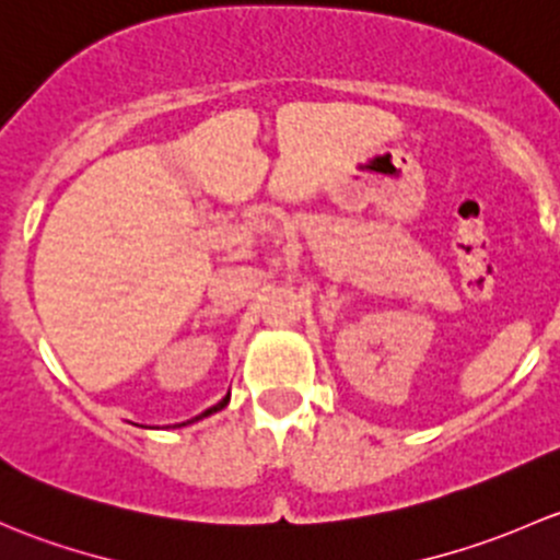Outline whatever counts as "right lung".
<instances>
[{
  "instance_id": "1",
  "label": "right lung",
  "mask_w": 560,
  "mask_h": 560,
  "mask_svg": "<svg viewBox=\"0 0 560 560\" xmlns=\"http://www.w3.org/2000/svg\"><path fill=\"white\" fill-rule=\"evenodd\" d=\"M226 405H229V394H226V396H223V399H221V401H218V405H215V407H210V409H205V412H201V415H196V418H194V420H201V418H207V415L218 412V409H223V407H226ZM194 420H188V423H194ZM180 425H186V423H180Z\"/></svg>"
}]
</instances>
